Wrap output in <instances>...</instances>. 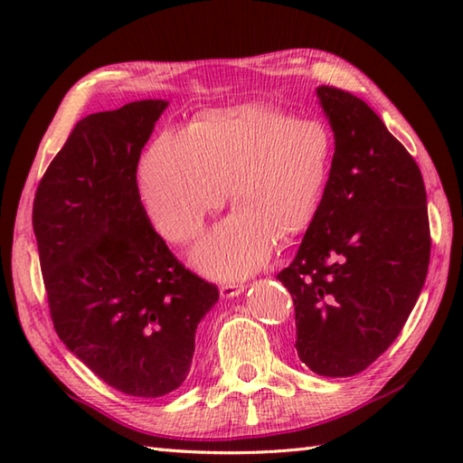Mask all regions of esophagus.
<instances>
[{
    "mask_svg": "<svg viewBox=\"0 0 463 463\" xmlns=\"http://www.w3.org/2000/svg\"><path fill=\"white\" fill-rule=\"evenodd\" d=\"M244 292V287L242 284H222L221 287V297L222 298H234V297H239V294H242Z\"/></svg>",
    "mask_w": 463,
    "mask_h": 463,
    "instance_id": "obj_1",
    "label": "esophagus"
}]
</instances>
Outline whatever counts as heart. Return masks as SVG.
I'll return each instance as SVG.
<instances>
[{
    "instance_id": "obj_1",
    "label": "heart",
    "mask_w": 463,
    "mask_h": 463,
    "mask_svg": "<svg viewBox=\"0 0 463 463\" xmlns=\"http://www.w3.org/2000/svg\"><path fill=\"white\" fill-rule=\"evenodd\" d=\"M334 159L320 119L247 103L194 117L186 133L165 131L145 151L139 193L155 229L184 244L224 204L234 211L196 244L193 262L216 279H242L317 216Z\"/></svg>"
}]
</instances>
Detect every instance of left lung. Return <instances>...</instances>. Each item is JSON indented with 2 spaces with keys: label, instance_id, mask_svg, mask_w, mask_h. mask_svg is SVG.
Listing matches in <instances>:
<instances>
[{
  "label": "left lung",
  "instance_id": "obj_1",
  "mask_svg": "<svg viewBox=\"0 0 463 463\" xmlns=\"http://www.w3.org/2000/svg\"><path fill=\"white\" fill-rule=\"evenodd\" d=\"M334 159L320 209L279 272L297 318V352L328 378L366 370L390 348L426 282V186L406 146L360 97L320 85Z\"/></svg>",
  "mask_w": 463,
  "mask_h": 463
}]
</instances>
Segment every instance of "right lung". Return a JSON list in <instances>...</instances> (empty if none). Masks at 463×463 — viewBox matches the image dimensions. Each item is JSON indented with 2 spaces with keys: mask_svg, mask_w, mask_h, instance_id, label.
Here are the masks:
<instances>
[{
  "mask_svg": "<svg viewBox=\"0 0 463 463\" xmlns=\"http://www.w3.org/2000/svg\"><path fill=\"white\" fill-rule=\"evenodd\" d=\"M163 99L87 115L47 166L33 232L57 336L111 388L159 398L189 376L219 288L155 232L137 165Z\"/></svg>",
  "mask_w": 463,
  "mask_h": 463,
  "instance_id": "obj_1",
  "label": "right lung"
}]
</instances>
